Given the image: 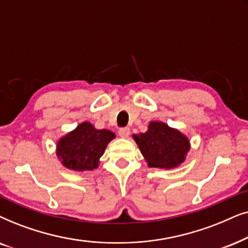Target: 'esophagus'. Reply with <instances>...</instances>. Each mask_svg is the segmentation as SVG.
<instances>
[{"mask_svg": "<svg viewBox=\"0 0 248 248\" xmlns=\"http://www.w3.org/2000/svg\"><path fill=\"white\" fill-rule=\"evenodd\" d=\"M130 135V129L129 128H120L119 129V136L121 138H128Z\"/></svg>", "mask_w": 248, "mask_h": 248, "instance_id": "34e87169", "label": "esophagus"}]
</instances>
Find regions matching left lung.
I'll return each mask as SVG.
<instances>
[{
    "label": "left lung",
    "instance_id": "obj_1",
    "mask_svg": "<svg viewBox=\"0 0 248 248\" xmlns=\"http://www.w3.org/2000/svg\"><path fill=\"white\" fill-rule=\"evenodd\" d=\"M133 138L150 168L179 167L190 150L186 135L161 121H151L146 133L133 135Z\"/></svg>",
    "mask_w": 248,
    "mask_h": 248
}]
</instances>
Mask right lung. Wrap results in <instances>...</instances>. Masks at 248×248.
Instances as JSON below:
<instances>
[{
    "mask_svg": "<svg viewBox=\"0 0 248 248\" xmlns=\"http://www.w3.org/2000/svg\"><path fill=\"white\" fill-rule=\"evenodd\" d=\"M113 138L115 135L112 131L96 129L91 122L85 121L58 140L57 156L69 170H94Z\"/></svg>",
    "mask_w": 248,
    "mask_h": 248,
    "instance_id": "obj_1",
    "label": "right lung"
}]
</instances>
